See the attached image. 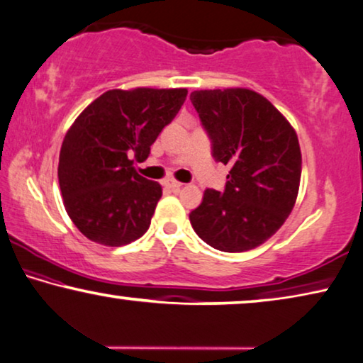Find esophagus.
<instances>
[{
	"mask_svg": "<svg viewBox=\"0 0 363 363\" xmlns=\"http://www.w3.org/2000/svg\"><path fill=\"white\" fill-rule=\"evenodd\" d=\"M166 186L169 187V189H172V191H179V189L182 187V184L177 182V181H167Z\"/></svg>",
	"mask_w": 363,
	"mask_h": 363,
	"instance_id": "34e87169",
	"label": "esophagus"
}]
</instances>
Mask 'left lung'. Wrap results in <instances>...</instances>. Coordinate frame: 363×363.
<instances>
[{
  "label": "left lung",
  "instance_id": "1",
  "mask_svg": "<svg viewBox=\"0 0 363 363\" xmlns=\"http://www.w3.org/2000/svg\"><path fill=\"white\" fill-rule=\"evenodd\" d=\"M191 102L213 160L231 169L223 191L207 189L189 220L215 250L250 251L267 241L294 208L301 176L298 138L282 113L251 89L194 91Z\"/></svg>",
  "mask_w": 363,
  "mask_h": 363
}]
</instances>
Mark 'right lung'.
<instances>
[{
  "mask_svg": "<svg viewBox=\"0 0 363 363\" xmlns=\"http://www.w3.org/2000/svg\"><path fill=\"white\" fill-rule=\"evenodd\" d=\"M187 89L107 91L65 135L58 182L65 208L91 241L123 246L147 233L161 186L135 171V160L172 122Z\"/></svg>",
  "mask_w": 363,
  "mask_h": 363,
  "instance_id": "1",
  "label": "right lung"
}]
</instances>
